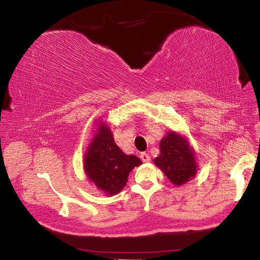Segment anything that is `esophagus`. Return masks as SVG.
<instances>
[{
  "instance_id": "1",
  "label": "esophagus",
  "mask_w": 260,
  "mask_h": 260,
  "mask_svg": "<svg viewBox=\"0 0 260 260\" xmlns=\"http://www.w3.org/2000/svg\"><path fill=\"white\" fill-rule=\"evenodd\" d=\"M140 158H141V160H142L143 162H149V161H150V155H149L148 153H145V152L141 153Z\"/></svg>"
}]
</instances>
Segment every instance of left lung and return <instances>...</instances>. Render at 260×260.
Returning a JSON list of instances; mask_svg holds the SVG:
<instances>
[{
	"label": "left lung",
	"instance_id": "8db88e82",
	"mask_svg": "<svg viewBox=\"0 0 260 260\" xmlns=\"http://www.w3.org/2000/svg\"><path fill=\"white\" fill-rule=\"evenodd\" d=\"M153 162L174 185L181 186L197 175L196 151L185 135L171 131L160 140V153Z\"/></svg>",
	"mask_w": 260,
	"mask_h": 260
}]
</instances>
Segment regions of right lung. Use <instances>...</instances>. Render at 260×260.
<instances>
[{
  "label": "right lung",
  "mask_w": 260,
  "mask_h": 260,
  "mask_svg": "<svg viewBox=\"0 0 260 260\" xmlns=\"http://www.w3.org/2000/svg\"><path fill=\"white\" fill-rule=\"evenodd\" d=\"M95 125L96 131L84 154V172L99 191L115 196L126 185L129 173L142 161L136 155L122 152L106 122L100 119Z\"/></svg>",
  "instance_id": "right-lung-1"
}]
</instances>
